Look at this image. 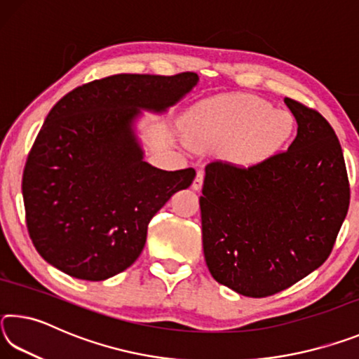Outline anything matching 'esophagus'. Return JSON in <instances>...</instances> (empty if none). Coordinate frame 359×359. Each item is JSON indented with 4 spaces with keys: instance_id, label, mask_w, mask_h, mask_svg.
<instances>
[{
    "instance_id": "esophagus-1",
    "label": "esophagus",
    "mask_w": 359,
    "mask_h": 359,
    "mask_svg": "<svg viewBox=\"0 0 359 359\" xmlns=\"http://www.w3.org/2000/svg\"><path fill=\"white\" fill-rule=\"evenodd\" d=\"M203 184H204V171H198L196 172V177H194L193 184H191L193 190H201Z\"/></svg>"
}]
</instances>
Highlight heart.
<instances>
[{
  "label": "heart",
  "instance_id": "heart-1",
  "mask_svg": "<svg viewBox=\"0 0 359 359\" xmlns=\"http://www.w3.org/2000/svg\"><path fill=\"white\" fill-rule=\"evenodd\" d=\"M294 131L288 112L276 111L271 102L250 95H224L203 102L190 118L194 144L229 142V154L245 165L274 154Z\"/></svg>",
  "mask_w": 359,
  "mask_h": 359
}]
</instances>
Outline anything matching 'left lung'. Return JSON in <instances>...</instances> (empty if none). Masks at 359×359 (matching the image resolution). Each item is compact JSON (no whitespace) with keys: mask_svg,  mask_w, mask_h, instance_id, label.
<instances>
[{"mask_svg":"<svg viewBox=\"0 0 359 359\" xmlns=\"http://www.w3.org/2000/svg\"><path fill=\"white\" fill-rule=\"evenodd\" d=\"M285 104L297 121L288 150L247 168L209 163L199 198L210 274L248 297L280 293L323 264L348 212L336 133L315 109Z\"/></svg>","mask_w":359,"mask_h":359,"instance_id":"left-lung-1","label":"left lung"}]
</instances>
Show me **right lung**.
Instances as JSON below:
<instances>
[{"instance_id":"add662e5","label":"right lung","mask_w":359,"mask_h":359,"mask_svg":"<svg viewBox=\"0 0 359 359\" xmlns=\"http://www.w3.org/2000/svg\"><path fill=\"white\" fill-rule=\"evenodd\" d=\"M198 74H115L65 95L42 125L23 169L27 228L47 263L100 282L141 255L154 215L191 185L193 168L163 171L142 160L139 109L161 112Z\"/></svg>"}]
</instances>
